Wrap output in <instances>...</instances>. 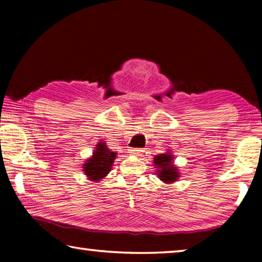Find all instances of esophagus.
I'll return each mask as SVG.
<instances>
[{
    "label": "esophagus",
    "mask_w": 262,
    "mask_h": 262,
    "mask_svg": "<svg viewBox=\"0 0 262 262\" xmlns=\"http://www.w3.org/2000/svg\"><path fill=\"white\" fill-rule=\"evenodd\" d=\"M141 152H142V149H139V148H130L129 149V154L135 155V156H139Z\"/></svg>",
    "instance_id": "esophagus-1"
}]
</instances>
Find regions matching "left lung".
<instances>
[{
  "instance_id": "8db88e82",
  "label": "left lung",
  "mask_w": 262,
  "mask_h": 262,
  "mask_svg": "<svg viewBox=\"0 0 262 262\" xmlns=\"http://www.w3.org/2000/svg\"><path fill=\"white\" fill-rule=\"evenodd\" d=\"M154 161L155 165L159 168L157 172L161 180L165 181V183H172V181H176V179H178V171L172 165V156L170 154L156 156L154 158Z\"/></svg>"
}]
</instances>
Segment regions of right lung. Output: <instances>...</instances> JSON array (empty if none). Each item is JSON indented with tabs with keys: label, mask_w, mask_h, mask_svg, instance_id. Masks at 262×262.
Listing matches in <instances>:
<instances>
[{
	"label": "right lung",
	"mask_w": 262,
	"mask_h": 262,
	"mask_svg": "<svg viewBox=\"0 0 262 262\" xmlns=\"http://www.w3.org/2000/svg\"><path fill=\"white\" fill-rule=\"evenodd\" d=\"M117 157V152L111 151L106 148V144L100 142L97 145L94 155L88 162L84 164V172L88 176V178L94 181H99L108 173L111 166Z\"/></svg>",
	"instance_id": "1"
}]
</instances>
